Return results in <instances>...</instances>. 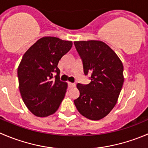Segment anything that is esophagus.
Here are the masks:
<instances>
[{"label":"esophagus","mask_w":148,"mask_h":148,"mask_svg":"<svg viewBox=\"0 0 148 148\" xmlns=\"http://www.w3.org/2000/svg\"><path fill=\"white\" fill-rule=\"evenodd\" d=\"M68 84H69V87H70V88H71V87H74L76 85L74 83H71V82H69Z\"/></svg>","instance_id":"esophagus-1"}]
</instances>
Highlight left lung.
Listing matches in <instances>:
<instances>
[{"label": "left lung", "mask_w": 148, "mask_h": 148, "mask_svg": "<svg viewBox=\"0 0 148 148\" xmlns=\"http://www.w3.org/2000/svg\"><path fill=\"white\" fill-rule=\"evenodd\" d=\"M74 43L82 59L84 74L92 73L88 84H77L79 96L74 100V105L87 119H102L117 103L124 79L123 64L103 41H74Z\"/></svg>", "instance_id": "1"}]
</instances>
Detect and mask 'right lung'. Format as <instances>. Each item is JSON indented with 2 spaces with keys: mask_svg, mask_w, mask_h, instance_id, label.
Returning <instances> with one entry per match:
<instances>
[{
  "mask_svg": "<svg viewBox=\"0 0 148 148\" xmlns=\"http://www.w3.org/2000/svg\"><path fill=\"white\" fill-rule=\"evenodd\" d=\"M71 47V41L43 37L23 56L17 70L18 88L24 104L36 116L53 114L64 100L68 84L60 81L57 66Z\"/></svg>",
  "mask_w": 148,
  "mask_h": 148,
  "instance_id": "1",
  "label": "right lung"
}]
</instances>
